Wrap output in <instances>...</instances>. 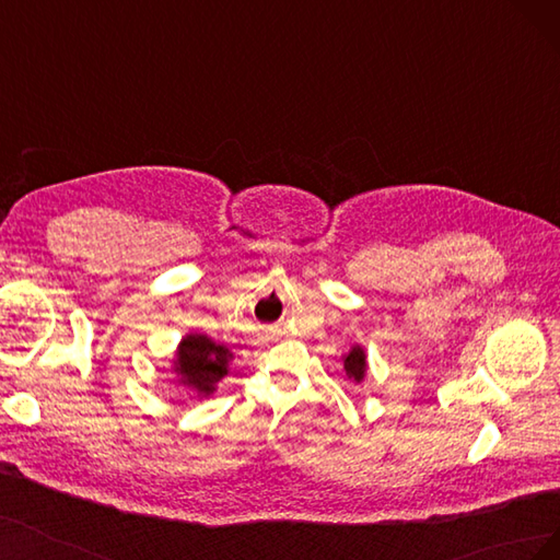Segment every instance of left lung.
Segmentation results:
<instances>
[{
    "label": "left lung",
    "mask_w": 560,
    "mask_h": 560,
    "mask_svg": "<svg viewBox=\"0 0 560 560\" xmlns=\"http://www.w3.org/2000/svg\"><path fill=\"white\" fill-rule=\"evenodd\" d=\"M366 352L362 346H352L346 354H343V371L348 381L352 383H362L364 376H366Z\"/></svg>",
    "instance_id": "obj_1"
}]
</instances>
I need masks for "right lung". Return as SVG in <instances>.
Returning <instances> with one entry per match:
<instances>
[{"label": "right lung", "mask_w": 560, "mask_h": 560, "mask_svg": "<svg viewBox=\"0 0 560 560\" xmlns=\"http://www.w3.org/2000/svg\"><path fill=\"white\" fill-rule=\"evenodd\" d=\"M231 360L233 352L226 346L212 341L206 334L191 331L182 336L171 369L189 399H208L217 383L229 374Z\"/></svg>", "instance_id": "1"}]
</instances>
